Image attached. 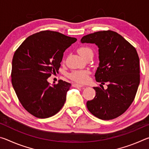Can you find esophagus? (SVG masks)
<instances>
[{
    "mask_svg": "<svg viewBox=\"0 0 149 149\" xmlns=\"http://www.w3.org/2000/svg\"><path fill=\"white\" fill-rule=\"evenodd\" d=\"M73 87H84V85H80V84H73Z\"/></svg>",
    "mask_w": 149,
    "mask_h": 149,
    "instance_id": "esophagus-1",
    "label": "esophagus"
}]
</instances>
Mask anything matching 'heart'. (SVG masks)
<instances>
[{
	"instance_id": "obj_1",
	"label": "heart",
	"mask_w": 149,
	"mask_h": 149,
	"mask_svg": "<svg viewBox=\"0 0 149 149\" xmlns=\"http://www.w3.org/2000/svg\"><path fill=\"white\" fill-rule=\"evenodd\" d=\"M78 52L84 58L87 55L93 54V50L89 47H82L78 49ZM69 77L72 80L80 84H85L89 79V72L88 70H74L69 74Z\"/></svg>"
}]
</instances>
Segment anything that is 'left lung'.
Returning <instances> with one entry per match:
<instances>
[{"instance_id": "1", "label": "left lung", "mask_w": 149, "mask_h": 149, "mask_svg": "<svg viewBox=\"0 0 149 149\" xmlns=\"http://www.w3.org/2000/svg\"><path fill=\"white\" fill-rule=\"evenodd\" d=\"M81 42L99 48L95 79L103 85L108 83L107 89L93 87L96 96L87 102L88 110L101 120L120 116L132 104L140 83L137 50L122 35L110 30L85 35Z\"/></svg>"}]
</instances>
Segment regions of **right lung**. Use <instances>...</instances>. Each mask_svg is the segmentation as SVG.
I'll use <instances>...</instances> for the list:
<instances>
[{
  "label": "right lung",
  "instance_id": "right-lung-1",
  "mask_svg": "<svg viewBox=\"0 0 149 149\" xmlns=\"http://www.w3.org/2000/svg\"><path fill=\"white\" fill-rule=\"evenodd\" d=\"M77 39L52 31L27 37L14 54L12 84L22 105L39 118L51 117L64 106L70 83L59 80L50 85L47 79L58 72L65 50Z\"/></svg>",
  "mask_w": 149,
  "mask_h": 149
}]
</instances>
